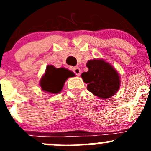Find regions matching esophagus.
<instances>
[{
	"label": "esophagus",
	"instance_id": "esophagus-1",
	"mask_svg": "<svg viewBox=\"0 0 151 151\" xmlns=\"http://www.w3.org/2000/svg\"><path fill=\"white\" fill-rule=\"evenodd\" d=\"M73 71L74 72V73L76 76H80V74H81V70H80L79 67H73Z\"/></svg>",
	"mask_w": 151,
	"mask_h": 151
}]
</instances>
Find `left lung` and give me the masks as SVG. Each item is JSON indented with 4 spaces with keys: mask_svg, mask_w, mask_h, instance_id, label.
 <instances>
[{
    "mask_svg": "<svg viewBox=\"0 0 151 151\" xmlns=\"http://www.w3.org/2000/svg\"><path fill=\"white\" fill-rule=\"evenodd\" d=\"M88 71L82 74L87 89L100 98H109L120 88V78L117 71L103 59H94L86 64Z\"/></svg>",
    "mask_w": 151,
    "mask_h": 151,
    "instance_id": "8db88e82",
    "label": "left lung"
}]
</instances>
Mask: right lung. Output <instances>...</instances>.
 Returning a JSON list of instances; mask_svg holds the SVG:
<instances>
[{
	"mask_svg": "<svg viewBox=\"0 0 151 151\" xmlns=\"http://www.w3.org/2000/svg\"><path fill=\"white\" fill-rule=\"evenodd\" d=\"M74 76L73 72L66 68H56L48 65L40 80V86L44 91L50 94H58L62 91L66 79Z\"/></svg>",
	"mask_w": 151,
	"mask_h": 151,
	"instance_id": "add662e5",
	"label": "right lung"
}]
</instances>
